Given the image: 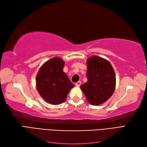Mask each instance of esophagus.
Returning a JSON list of instances; mask_svg holds the SVG:
<instances>
[{"instance_id": "obj_1", "label": "esophagus", "mask_w": 147, "mask_h": 147, "mask_svg": "<svg viewBox=\"0 0 147 147\" xmlns=\"http://www.w3.org/2000/svg\"><path fill=\"white\" fill-rule=\"evenodd\" d=\"M75 85H76V86H80L81 85V82H77L76 83H75Z\"/></svg>"}]
</instances>
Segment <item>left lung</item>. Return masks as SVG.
<instances>
[{"label":"left lung","instance_id":"8db88e82","mask_svg":"<svg viewBox=\"0 0 147 147\" xmlns=\"http://www.w3.org/2000/svg\"><path fill=\"white\" fill-rule=\"evenodd\" d=\"M88 81L81 90L91 105H100L112 96L116 86L115 71L110 62L97 56L87 60Z\"/></svg>","mask_w":147,"mask_h":147}]
</instances>
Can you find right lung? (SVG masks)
I'll return each mask as SVG.
<instances>
[{
    "instance_id": "1",
    "label": "right lung",
    "mask_w": 147,
    "mask_h": 147,
    "mask_svg": "<svg viewBox=\"0 0 147 147\" xmlns=\"http://www.w3.org/2000/svg\"><path fill=\"white\" fill-rule=\"evenodd\" d=\"M64 65V62L60 57H53L42 65L36 77V88L40 95L53 105L64 102L74 87L63 72Z\"/></svg>"
}]
</instances>
